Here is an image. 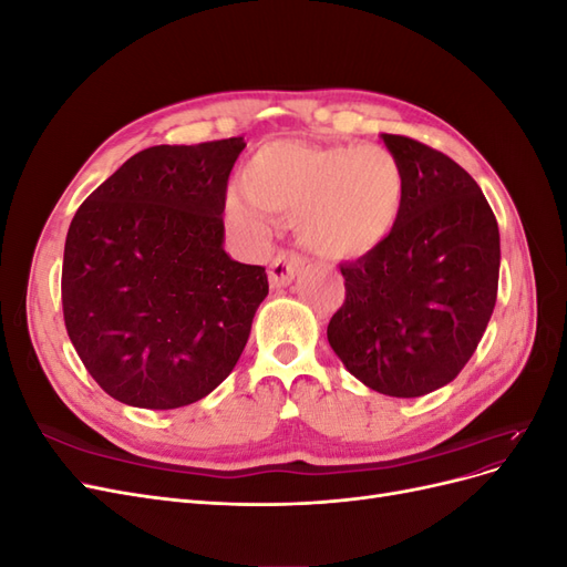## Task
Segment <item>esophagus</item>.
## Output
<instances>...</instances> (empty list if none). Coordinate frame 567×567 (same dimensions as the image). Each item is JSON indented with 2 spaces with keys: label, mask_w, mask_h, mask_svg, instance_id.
Here are the masks:
<instances>
[{
  "label": "esophagus",
  "mask_w": 567,
  "mask_h": 567,
  "mask_svg": "<svg viewBox=\"0 0 567 567\" xmlns=\"http://www.w3.org/2000/svg\"><path fill=\"white\" fill-rule=\"evenodd\" d=\"M302 265H305L302 257L296 255V252H281V255H277V257H274V262L269 265V271H267L269 286L271 288L288 286L290 281L296 279V274L302 269Z\"/></svg>",
  "instance_id": "esophagus-1"
}]
</instances>
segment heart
<instances>
[{
    "label": "heart",
    "instance_id": "1",
    "mask_svg": "<svg viewBox=\"0 0 567 567\" xmlns=\"http://www.w3.org/2000/svg\"><path fill=\"white\" fill-rule=\"evenodd\" d=\"M241 192L225 200L229 225L252 244L267 215L293 219L298 241L331 260L383 246L404 210L406 177L385 146L274 142L246 163Z\"/></svg>",
    "mask_w": 567,
    "mask_h": 567
}]
</instances>
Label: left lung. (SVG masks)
Here are the masks:
<instances>
[{"mask_svg": "<svg viewBox=\"0 0 567 567\" xmlns=\"http://www.w3.org/2000/svg\"><path fill=\"white\" fill-rule=\"evenodd\" d=\"M406 177L388 241L340 265L346 302L329 342L346 369L390 398L452 383L473 357L496 302L499 227L477 182L444 153L381 134Z\"/></svg>", "mask_w": 567, "mask_h": 567, "instance_id": "1", "label": "left lung"}]
</instances>
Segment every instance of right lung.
<instances>
[{"label": "right lung", "mask_w": 567, "mask_h": 567, "mask_svg": "<svg viewBox=\"0 0 567 567\" xmlns=\"http://www.w3.org/2000/svg\"><path fill=\"white\" fill-rule=\"evenodd\" d=\"M244 148V136L144 148L78 208L63 250V319L113 400L194 404L241 357L269 293L265 267L225 250L227 182Z\"/></svg>", "instance_id": "add662e5"}]
</instances>
